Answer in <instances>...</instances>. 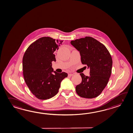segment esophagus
Segmentation results:
<instances>
[{
	"label": "esophagus",
	"instance_id": "34e87169",
	"mask_svg": "<svg viewBox=\"0 0 133 133\" xmlns=\"http://www.w3.org/2000/svg\"><path fill=\"white\" fill-rule=\"evenodd\" d=\"M72 75H74V74H68V76H69V77H71V76H72Z\"/></svg>",
	"mask_w": 133,
	"mask_h": 133
}]
</instances>
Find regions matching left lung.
Segmentation results:
<instances>
[{
  "label": "left lung",
  "mask_w": 133,
  "mask_h": 133,
  "mask_svg": "<svg viewBox=\"0 0 133 133\" xmlns=\"http://www.w3.org/2000/svg\"><path fill=\"white\" fill-rule=\"evenodd\" d=\"M71 43L80 51L82 64L90 69L89 76L80 74L82 81L76 86V92L81 97H96L109 80L112 68L111 55L103 44L91 37L76 39Z\"/></svg>",
  "instance_id": "1"
}]
</instances>
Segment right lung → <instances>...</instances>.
<instances>
[{"instance_id":"1","label":"right lung","mask_w":133,"mask_h":133,"mask_svg":"<svg viewBox=\"0 0 133 133\" xmlns=\"http://www.w3.org/2000/svg\"><path fill=\"white\" fill-rule=\"evenodd\" d=\"M49 37L38 38L27 48L22 59L25 82L36 97L47 100L59 92L61 83L68 74L54 71L52 62L56 61L54 51L58 50L62 41L58 42Z\"/></svg>"}]
</instances>
